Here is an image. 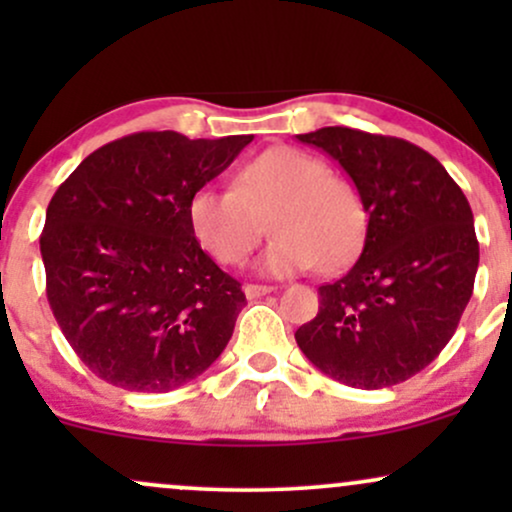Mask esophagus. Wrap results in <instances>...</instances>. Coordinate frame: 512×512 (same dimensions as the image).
Here are the masks:
<instances>
[{"mask_svg":"<svg viewBox=\"0 0 512 512\" xmlns=\"http://www.w3.org/2000/svg\"><path fill=\"white\" fill-rule=\"evenodd\" d=\"M243 291H245V296L250 298V301H255V298H260V296H267V293H272V291H274V286H262V284H245V286H243Z\"/></svg>","mask_w":512,"mask_h":512,"instance_id":"1","label":"esophagus"}]
</instances>
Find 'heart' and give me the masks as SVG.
Wrapping results in <instances>:
<instances>
[{"label": "heart", "mask_w": 512, "mask_h": 512, "mask_svg": "<svg viewBox=\"0 0 512 512\" xmlns=\"http://www.w3.org/2000/svg\"><path fill=\"white\" fill-rule=\"evenodd\" d=\"M192 233L221 264H238L272 226L260 269L272 276L315 264L334 274L354 262L366 238V204L349 180L325 161L272 146L238 168L233 187H199L187 204Z\"/></svg>", "instance_id": "1"}]
</instances>
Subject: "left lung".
Segmentation results:
<instances>
[{
	"instance_id": "8db88e82",
	"label": "left lung",
	"mask_w": 512,
	"mask_h": 512,
	"mask_svg": "<svg viewBox=\"0 0 512 512\" xmlns=\"http://www.w3.org/2000/svg\"><path fill=\"white\" fill-rule=\"evenodd\" d=\"M354 180L366 204L361 257L317 289L320 310L296 342L339 383L380 390L436 358L472 298L479 243L467 197L419 146L351 127L298 134Z\"/></svg>"
}]
</instances>
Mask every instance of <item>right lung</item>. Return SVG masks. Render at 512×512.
Listing matches in <instances>:
<instances>
[{
  "instance_id": "1",
  "label": "right lung",
  "mask_w": 512,
  "mask_h": 512,
  "mask_svg": "<svg viewBox=\"0 0 512 512\" xmlns=\"http://www.w3.org/2000/svg\"><path fill=\"white\" fill-rule=\"evenodd\" d=\"M250 142L137 132L93 151L57 187L40 236L48 301L105 383L168 392L226 349L248 301L202 250L187 204Z\"/></svg>"
}]
</instances>
